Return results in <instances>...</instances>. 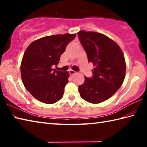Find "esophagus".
I'll list each match as a JSON object with an SVG mask.
<instances>
[{"instance_id":"1","label":"esophagus","mask_w":147,"mask_h":147,"mask_svg":"<svg viewBox=\"0 0 147 147\" xmlns=\"http://www.w3.org/2000/svg\"><path fill=\"white\" fill-rule=\"evenodd\" d=\"M69 72V74H70L71 76H73L76 73V72L73 71V70H70Z\"/></svg>"}]
</instances>
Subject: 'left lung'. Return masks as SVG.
<instances>
[{"mask_svg": "<svg viewBox=\"0 0 147 147\" xmlns=\"http://www.w3.org/2000/svg\"><path fill=\"white\" fill-rule=\"evenodd\" d=\"M79 40L94 68L93 76H85L78 86L80 95L88 102L98 104L110 98L125 78L126 63L119 46L108 37L97 32H78Z\"/></svg>", "mask_w": 147, "mask_h": 147, "instance_id": "8db88e82", "label": "left lung"}]
</instances>
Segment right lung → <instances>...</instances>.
<instances>
[{
	"instance_id": "add662e5",
	"label": "right lung",
	"mask_w": 147,
	"mask_h": 147,
	"mask_svg": "<svg viewBox=\"0 0 147 147\" xmlns=\"http://www.w3.org/2000/svg\"><path fill=\"white\" fill-rule=\"evenodd\" d=\"M76 34H65L44 37L32 42L24 52L21 64L22 81L37 100L53 104L63 97L69 82L68 71L52 69L59 63L66 46Z\"/></svg>"
}]
</instances>
